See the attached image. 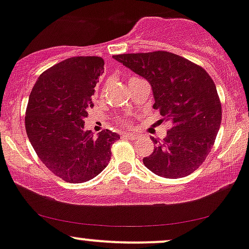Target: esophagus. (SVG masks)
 <instances>
[{
  "label": "esophagus",
  "mask_w": 249,
  "mask_h": 249,
  "mask_svg": "<svg viewBox=\"0 0 249 249\" xmlns=\"http://www.w3.org/2000/svg\"><path fill=\"white\" fill-rule=\"evenodd\" d=\"M122 136H124V138L129 139V140H135V139H138V135L129 134V133H124V134H122Z\"/></svg>",
  "instance_id": "obj_1"
}]
</instances>
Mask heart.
Segmentation results:
<instances>
[{
  "label": "heart",
  "mask_w": 249,
  "mask_h": 249,
  "mask_svg": "<svg viewBox=\"0 0 249 249\" xmlns=\"http://www.w3.org/2000/svg\"><path fill=\"white\" fill-rule=\"evenodd\" d=\"M121 124H128V122H127V121H122V122H121Z\"/></svg>",
  "instance_id": "b5f03b06"
}]
</instances>
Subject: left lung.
Instances as JSON below:
<instances>
[{
  "label": "left lung",
  "mask_w": 249,
  "mask_h": 249,
  "mask_svg": "<svg viewBox=\"0 0 249 249\" xmlns=\"http://www.w3.org/2000/svg\"><path fill=\"white\" fill-rule=\"evenodd\" d=\"M151 84L153 108L171 124L164 140L143 164L156 175L181 178L197 170L209 154L221 125L216 85L203 68L166 51L113 55Z\"/></svg>",
  "instance_id": "1"
}]
</instances>
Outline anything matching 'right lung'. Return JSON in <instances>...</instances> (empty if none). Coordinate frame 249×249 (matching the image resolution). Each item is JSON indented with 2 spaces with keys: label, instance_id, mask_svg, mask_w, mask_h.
<instances>
[{
  "label": "right lung",
  "instance_id": "1",
  "mask_svg": "<svg viewBox=\"0 0 249 249\" xmlns=\"http://www.w3.org/2000/svg\"><path fill=\"white\" fill-rule=\"evenodd\" d=\"M104 71L101 57H72L40 74L26 109V133L52 173L68 183H84L107 167L120 135L84 130L93 92Z\"/></svg>",
  "mask_w": 249,
  "mask_h": 249
}]
</instances>
